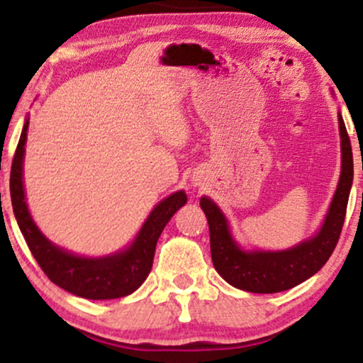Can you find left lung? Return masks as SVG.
<instances>
[{"mask_svg": "<svg viewBox=\"0 0 363 363\" xmlns=\"http://www.w3.org/2000/svg\"><path fill=\"white\" fill-rule=\"evenodd\" d=\"M341 136V175L320 230L286 252H245L233 240L224 213L210 198L200 205L208 218L210 252L215 270L234 288L250 293H279L301 284L318 272L336 248L345 224L346 206L353 182L352 143L337 115Z\"/></svg>", "mask_w": 363, "mask_h": 363, "instance_id": "1", "label": "left lung"}]
</instances>
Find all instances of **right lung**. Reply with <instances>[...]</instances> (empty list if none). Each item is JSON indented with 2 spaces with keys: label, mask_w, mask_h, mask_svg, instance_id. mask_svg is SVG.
<instances>
[{
  "label": "right lung",
  "mask_w": 363,
  "mask_h": 363,
  "mask_svg": "<svg viewBox=\"0 0 363 363\" xmlns=\"http://www.w3.org/2000/svg\"><path fill=\"white\" fill-rule=\"evenodd\" d=\"M27 129H29V121L23 123L11 162L10 194L17 224L35 262L51 282L75 296L87 298V300H113L134 293L148 277L153 265L155 248L163 227L169 224L172 215L188 201L186 193L177 191L158 203L146 218L136 240L123 252L103 258H84L72 255L48 241L27 210L22 182Z\"/></svg>",
  "instance_id": "right-lung-1"
}]
</instances>
